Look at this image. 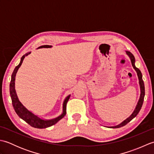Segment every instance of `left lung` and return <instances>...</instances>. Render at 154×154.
I'll return each mask as SVG.
<instances>
[{
  "label": "left lung",
  "instance_id": "left-lung-1",
  "mask_svg": "<svg viewBox=\"0 0 154 154\" xmlns=\"http://www.w3.org/2000/svg\"><path fill=\"white\" fill-rule=\"evenodd\" d=\"M126 53L128 55V57H130V61H131L132 67H133L135 71H136L137 75H138V80H139L140 89V95L139 100L138 101V103H137V104H136V106L135 107V109H134V110L133 111V112L132 113L131 115L128 117L126 119H125L124 121H122V122H121L120 124H118V125H116V126H109V128H120L122 126H125L126 124H128L129 122H130V121H131L134 119V118L136 117L137 116V114H138V112H140V109H141L142 106L143 104V99H144V96H145V87H144V83H143V79H142V74L141 71H140L139 69L136 67V65H135V61H135V57L133 55V54L131 53V52H130L128 51H126Z\"/></svg>",
  "mask_w": 154,
  "mask_h": 154
}]
</instances>
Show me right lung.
<instances>
[{
    "label": "right lung",
    "instance_id": "right-lung-1",
    "mask_svg": "<svg viewBox=\"0 0 154 154\" xmlns=\"http://www.w3.org/2000/svg\"><path fill=\"white\" fill-rule=\"evenodd\" d=\"M51 47H52L51 45H44L39 47L38 49L50 48ZM30 54H31V51L28 52V53H26L23 55V56L21 57L20 63L15 67V69H14V71H13L11 76V83H10V94H11L12 106L14 107L15 112L18 114V116L20 118V119H22L23 120H24L25 122H27L28 124H30L31 126L35 128H48L54 125L55 124H56L58 121H60L61 119H63V118L65 116V114H66V104H67V101L69 100V99L71 94H69L68 96L65 97V99L63 100V111H62V113L60 116L55 118V119H48V120L42 119V118L38 116V115H36V114H35L34 113L32 112V111L29 110L26 107L24 106V104L20 101L17 95V93H16V91L15 89V78H16V73H17L20 67L21 66L24 59L25 58L26 56H27V55H28Z\"/></svg>",
    "mask_w": 154,
    "mask_h": 154
}]
</instances>
